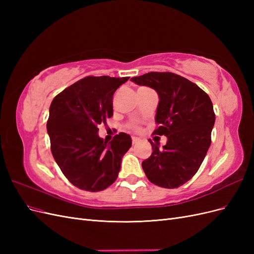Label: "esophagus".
Segmentation results:
<instances>
[{
	"label": "esophagus",
	"instance_id": "obj_1",
	"mask_svg": "<svg viewBox=\"0 0 254 254\" xmlns=\"http://www.w3.org/2000/svg\"><path fill=\"white\" fill-rule=\"evenodd\" d=\"M139 141H140V140L137 139V137H134V136L132 137V144H133V145H134V144H136V143L139 142Z\"/></svg>",
	"mask_w": 254,
	"mask_h": 254
}]
</instances>
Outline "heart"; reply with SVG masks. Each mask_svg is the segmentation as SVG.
Segmentation results:
<instances>
[{
	"mask_svg": "<svg viewBox=\"0 0 254 254\" xmlns=\"http://www.w3.org/2000/svg\"><path fill=\"white\" fill-rule=\"evenodd\" d=\"M127 128L129 130H133V131H139V130H140V125H139V123H137V122L131 121V122H129L128 124H127Z\"/></svg>",
	"mask_w": 254,
	"mask_h": 254,
	"instance_id": "b5f03b06",
	"label": "heart"
}]
</instances>
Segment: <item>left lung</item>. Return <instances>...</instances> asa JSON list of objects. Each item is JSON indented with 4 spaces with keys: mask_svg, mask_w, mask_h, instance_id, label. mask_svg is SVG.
<instances>
[{
    "mask_svg": "<svg viewBox=\"0 0 254 254\" xmlns=\"http://www.w3.org/2000/svg\"><path fill=\"white\" fill-rule=\"evenodd\" d=\"M131 81L157 91L159 126L153 134L167 136L163 148L148 140L152 153L142 162L145 175L158 187L179 188L197 173L211 145V98L196 83L171 72H150Z\"/></svg>",
    "mask_w": 254,
    "mask_h": 254,
    "instance_id": "left-lung-1",
    "label": "left lung"
}]
</instances>
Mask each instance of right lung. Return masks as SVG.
<instances>
[{
	"label": "right lung",
	"instance_id": "add662e5",
	"mask_svg": "<svg viewBox=\"0 0 254 254\" xmlns=\"http://www.w3.org/2000/svg\"><path fill=\"white\" fill-rule=\"evenodd\" d=\"M129 77L88 76L55 96L50 107L48 133L59 168L73 186L99 191L117 180L131 137L120 132L111 142L98 136L97 126L113 115V94Z\"/></svg>",
	"mask_w": 254,
	"mask_h": 254
}]
</instances>
